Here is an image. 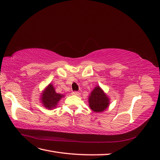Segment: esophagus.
I'll list each match as a JSON object with an SVG mask.
<instances>
[{
    "label": "esophagus",
    "mask_w": 160,
    "mask_h": 160,
    "mask_svg": "<svg viewBox=\"0 0 160 160\" xmlns=\"http://www.w3.org/2000/svg\"><path fill=\"white\" fill-rule=\"evenodd\" d=\"M72 95H76V96H79L80 95V92H78V91H73L72 92Z\"/></svg>",
    "instance_id": "34e87169"
}]
</instances>
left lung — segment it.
<instances>
[{"label": "left lung", "instance_id": "8db88e82", "mask_svg": "<svg viewBox=\"0 0 160 160\" xmlns=\"http://www.w3.org/2000/svg\"><path fill=\"white\" fill-rule=\"evenodd\" d=\"M89 106L94 112H101L109 105V99L99 87H95L88 98Z\"/></svg>", "mask_w": 160, "mask_h": 160}]
</instances>
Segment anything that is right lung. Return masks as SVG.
<instances>
[{
	"instance_id": "right-lung-1",
	"label": "right lung",
	"mask_w": 160,
	"mask_h": 160,
	"mask_svg": "<svg viewBox=\"0 0 160 160\" xmlns=\"http://www.w3.org/2000/svg\"><path fill=\"white\" fill-rule=\"evenodd\" d=\"M63 96L64 95L57 93L52 84H50L43 92L42 101L44 106L48 109L54 108Z\"/></svg>"
}]
</instances>
